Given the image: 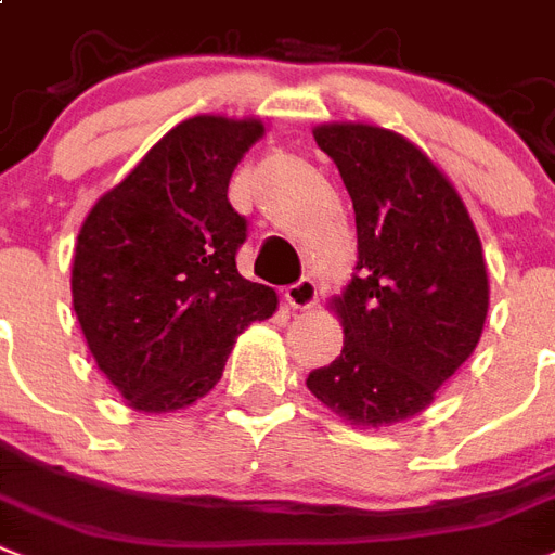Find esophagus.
I'll list each match as a JSON object with an SVG mask.
<instances>
[{
  "instance_id": "obj_1",
  "label": "esophagus",
  "mask_w": 555,
  "mask_h": 555,
  "mask_svg": "<svg viewBox=\"0 0 555 555\" xmlns=\"http://www.w3.org/2000/svg\"><path fill=\"white\" fill-rule=\"evenodd\" d=\"M285 301L293 310L313 308V305H317V282H313V279H299L296 285H287Z\"/></svg>"
}]
</instances>
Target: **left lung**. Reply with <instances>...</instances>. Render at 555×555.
<instances>
[{"label":"left lung","instance_id":"1","mask_svg":"<svg viewBox=\"0 0 555 555\" xmlns=\"http://www.w3.org/2000/svg\"><path fill=\"white\" fill-rule=\"evenodd\" d=\"M356 210V276L331 301L345 348L308 390L350 425L416 416L476 350L488 317L479 233L448 176L393 130H313Z\"/></svg>","mask_w":555,"mask_h":555}]
</instances>
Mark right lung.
Here are the masks:
<instances>
[{"instance_id": "add662e5", "label": "right lung", "mask_w": 555, "mask_h": 555, "mask_svg": "<svg viewBox=\"0 0 555 555\" xmlns=\"http://www.w3.org/2000/svg\"><path fill=\"white\" fill-rule=\"evenodd\" d=\"M262 133L259 119H184L82 222L76 319L133 410L170 413L210 393L238 333L276 310V291L236 270L247 219L228 202L233 170Z\"/></svg>"}]
</instances>
